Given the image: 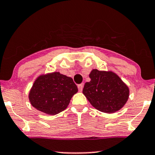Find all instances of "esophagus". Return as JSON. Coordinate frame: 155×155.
I'll return each mask as SVG.
<instances>
[{"mask_svg":"<svg viewBox=\"0 0 155 155\" xmlns=\"http://www.w3.org/2000/svg\"><path fill=\"white\" fill-rule=\"evenodd\" d=\"M83 86H84V83H82V84H80V85H78V90H79L80 92H82V88H83Z\"/></svg>","mask_w":155,"mask_h":155,"instance_id":"esophagus-1","label":"esophagus"}]
</instances>
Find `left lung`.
Here are the masks:
<instances>
[{
	"label": "left lung",
	"mask_w": 155,
	"mask_h": 155,
	"mask_svg": "<svg viewBox=\"0 0 155 155\" xmlns=\"http://www.w3.org/2000/svg\"><path fill=\"white\" fill-rule=\"evenodd\" d=\"M89 77L91 80L85 84L82 93L95 109L113 113L125 104L130 90L117 74L94 69Z\"/></svg>",
	"instance_id": "1"
}]
</instances>
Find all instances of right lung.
Masks as SVG:
<instances>
[{
	"mask_svg": "<svg viewBox=\"0 0 155 155\" xmlns=\"http://www.w3.org/2000/svg\"><path fill=\"white\" fill-rule=\"evenodd\" d=\"M78 91L71 78L54 72L40 75L34 82L28 97L39 111L55 115L65 110Z\"/></svg>",
	"mask_w": 155,
	"mask_h": 155,
	"instance_id": "obj_1",
	"label": "right lung"
}]
</instances>
